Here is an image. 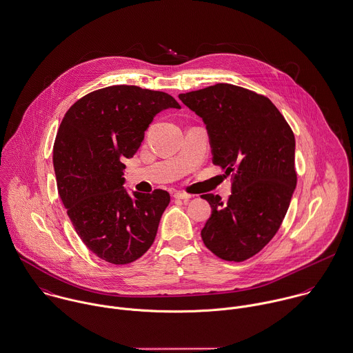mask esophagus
I'll list each match as a JSON object with an SVG mask.
<instances>
[{
  "instance_id": "obj_1",
  "label": "esophagus",
  "mask_w": 353,
  "mask_h": 353,
  "mask_svg": "<svg viewBox=\"0 0 353 353\" xmlns=\"http://www.w3.org/2000/svg\"><path fill=\"white\" fill-rule=\"evenodd\" d=\"M173 196L176 198V199H181V201H188V199H191V196L192 195H190V194H185V192H174L173 194Z\"/></svg>"
}]
</instances>
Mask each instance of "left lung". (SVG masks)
Here are the masks:
<instances>
[{
    "instance_id": "8db88e82",
    "label": "left lung",
    "mask_w": 353,
    "mask_h": 353,
    "mask_svg": "<svg viewBox=\"0 0 353 353\" xmlns=\"http://www.w3.org/2000/svg\"><path fill=\"white\" fill-rule=\"evenodd\" d=\"M181 102L206 124L212 163L232 173V195H202L212 215L202 240L214 255L243 262L279 232L297 183L294 135L265 95L218 83L180 94Z\"/></svg>"
}]
</instances>
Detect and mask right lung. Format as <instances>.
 <instances>
[{
  "label": "right lung",
  "instance_id": "obj_1",
  "mask_svg": "<svg viewBox=\"0 0 353 353\" xmlns=\"http://www.w3.org/2000/svg\"><path fill=\"white\" fill-rule=\"evenodd\" d=\"M179 102L138 85H110L76 101L59 128L53 165L72 225L98 258L127 265L151 247L169 192H134L124 184V158L139 150L144 131L161 110Z\"/></svg>",
  "mask_w": 353,
  "mask_h": 353
}]
</instances>
